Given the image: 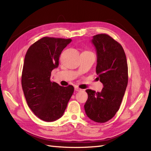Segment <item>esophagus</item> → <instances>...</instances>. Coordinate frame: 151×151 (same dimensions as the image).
I'll return each mask as SVG.
<instances>
[{
	"mask_svg": "<svg viewBox=\"0 0 151 151\" xmlns=\"http://www.w3.org/2000/svg\"><path fill=\"white\" fill-rule=\"evenodd\" d=\"M75 90L76 91H81L82 89L81 88H79L78 87H76H76H75Z\"/></svg>",
	"mask_w": 151,
	"mask_h": 151,
	"instance_id": "1",
	"label": "esophagus"
}]
</instances>
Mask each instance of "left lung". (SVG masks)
Masks as SVG:
<instances>
[{
	"label": "left lung",
	"mask_w": 151,
	"mask_h": 151,
	"mask_svg": "<svg viewBox=\"0 0 151 151\" xmlns=\"http://www.w3.org/2000/svg\"><path fill=\"white\" fill-rule=\"evenodd\" d=\"M92 43L97 54V78L104 88L101 93L86 89L88 98L84 109L90 119L102 123L119 109L128 84V64L123 47L109 35H95Z\"/></svg>",
	"instance_id": "8db88e82"
}]
</instances>
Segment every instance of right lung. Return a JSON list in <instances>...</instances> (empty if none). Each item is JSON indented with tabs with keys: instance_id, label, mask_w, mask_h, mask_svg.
Returning <instances> with one entry per match:
<instances>
[{
	"instance_id": "add662e5",
	"label": "right lung",
	"mask_w": 151,
	"mask_h": 151,
	"mask_svg": "<svg viewBox=\"0 0 151 151\" xmlns=\"http://www.w3.org/2000/svg\"><path fill=\"white\" fill-rule=\"evenodd\" d=\"M71 40L43 37L29 47L24 57L21 84L27 102L40 119L52 122L62 116L74 92L50 81L52 70Z\"/></svg>"
}]
</instances>
